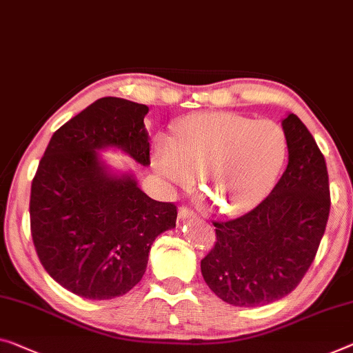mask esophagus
Wrapping results in <instances>:
<instances>
[{"instance_id":"34e87169","label":"esophagus","mask_w":353,"mask_h":353,"mask_svg":"<svg viewBox=\"0 0 353 353\" xmlns=\"http://www.w3.org/2000/svg\"><path fill=\"white\" fill-rule=\"evenodd\" d=\"M194 218H197V216H195L191 210H188V208H184V207H181L180 210H178V219H180V221L194 219Z\"/></svg>"}]
</instances>
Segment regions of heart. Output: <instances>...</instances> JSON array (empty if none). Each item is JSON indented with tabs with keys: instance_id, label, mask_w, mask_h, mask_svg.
I'll return each mask as SVG.
<instances>
[{
	"instance_id": "heart-1",
	"label": "heart",
	"mask_w": 353,
	"mask_h": 353,
	"mask_svg": "<svg viewBox=\"0 0 353 353\" xmlns=\"http://www.w3.org/2000/svg\"><path fill=\"white\" fill-rule=\"evenodd\" d=\"M287 158L284 129L273 120L236 113H199L184 118L176 140L159 137L154 170L170 186L197 180L222 214L248 213L267 197Z\"/></svg>"
}]
</instances>
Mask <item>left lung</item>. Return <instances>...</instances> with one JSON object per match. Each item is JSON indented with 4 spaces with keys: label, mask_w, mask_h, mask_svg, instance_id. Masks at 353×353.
I'll return each instance as SVG.
<instances>
[{
    "label": "left lung",
    "mask_w": 353,
    "mask_h": 353,
    "mask_svg": "<svg viewBox=\"0 0 353 353\" xmlns=\"http://www.w3.org/2000/svg\"><path fill=\"white\" fill-rule=\"evenodd\" d=\"M289 164L268 197L241 218L213 222L216 245L200 262L222 301L259 307L290 294L311 267L330 214L323 154L294 113L281 121Z\"/></svg>",
    "instance_id": "1"
}]
</instances>
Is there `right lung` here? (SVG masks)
<instances>
[{"instance_id":"1","label":"right lung","mask_w":353,"mask_h":353,"mask_svg":"<svg viewBox=\"0 0 353 353\" xmlns=\"http://www.w3.org/2000/svg\"><path fill=\"white\" fill-rule=\"evenodd\" d=\"M148 110L121 97L97 99L52 135L31 184L42 267L88 300L128 294L145 274L153 241L175 227V205L148 197L132 170L113 169L101 154L121 151L148 167Z\"/></svg>"}]
</instances>
